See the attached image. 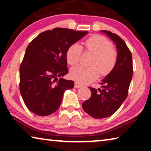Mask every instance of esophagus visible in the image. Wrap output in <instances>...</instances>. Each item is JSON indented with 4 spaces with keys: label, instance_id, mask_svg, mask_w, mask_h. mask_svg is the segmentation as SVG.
Returning <instances> with one entry per match:
<instances>
[{
    "label": "esophagus",
    "instance_id": "obj_1",
    "mask_svg": "<svg viewBox=\"0 0 151 151\" xmlns=\"http://www.w3.org/2000/svg\"><path fill=\"white\" fill-rule=\"evenodd\" d=\"M74 87L76 88H79L80 87H82V85H80V84L77 83V82H76L75 85H74Z\"/></svg>",
    "mask_w": 151,
    "mask_h": 151
}]
</instances>
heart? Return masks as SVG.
Returning a JSON list of instances; mask_svg holds the SVG:
<instances>
[{
	"label": "heart",
	"mask_w": 151,
	"mask_h": 151,
	"mask_svg": "<svg viewBox=\"0 0 151 151\" xmlns=\"http://www.w3.org/2000/svg\"><path fill=\"white\" fill-rule=\"evenodd\" d=\"M87 51L93 53L91 63L92 67L77 66L70 71L71 77L78 83L84 84L93 81L99 76L107 75L113 69L117 62L116 52L112 49V44L108 39L100 35H94L84 42ZM82 47L78 43L71 45L67 49L66 58L69 65H76L79 63Z\"/></svg>",
	"instance_id": "1"
}]
</instances>
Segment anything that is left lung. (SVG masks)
I'll return each mask as SVG.
<instances>
[{
  "instance_id": "left-lung-1",
  "label": "left lung",
  "mask_w": 151,
  "mask_h": 151,
  "mask_svg": "<svg viewBox=\"0 0 151 151\" xmlns=\"http://www.w3.org/2000/svg\"><path fill=\"white\" fill-rule=\"evenodd\" d=\"M101 32L114 42L117 55L115 67L102 80V88L89 87L91 96L82 104L84 111L96 119L109 117L116 112L127 98L133 77L132 54L124 41L112 32Z\"/></svg>"
}]
</instances>
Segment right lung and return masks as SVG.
Returning <instances> with one entry per match:
<instances>
[{
	"mask_svg": "<svg viewBox=\"0 0 151 151\" xmlns=\"http://www.w3.org/2000/svg\"><path fill=\"white\" fill-rule=\"evenodd\" d=\"M87 33L55 28L29 44L20 67V92L31 112L40 116L52 114L65 91L73 88V81L63 78L69 72L66 53Z\"/></svg>",
	"mask_w": 151,
	"mask_h": 151,
	"instance_id": "obj_1",
	"label": "right lung"
}]
</instances>
